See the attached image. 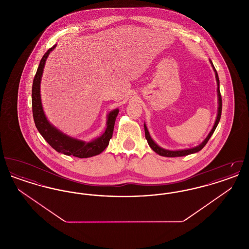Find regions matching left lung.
<instances>
[{
    "instance_id": "1",
    "label": "left lung",
    "mask_w": 249,
    "mask_h": 249,
    "mask_svg": "<svg viewBox=\"0 0 249 249\" xmlns=\"http://www.w3.org/2000/svg\"><path fill=\"white\" fill-rule=\"evenodd\" d=\"M211 64H212V67H213V71L215 73V79H216V83H217V97H218V110H217V116H216V119H215V122L213 124V129L211 130V131L209 132V134L207 135V137L204 139V141L201 142V144L193 147V148H189V149H183V150H168V149H164L160 146H159L156 142L153 141V139L151 138L150 134H149V131L146 128V125L143 124V127H144V134H145V139L147 140V142L149 144V146L154 150L155 152L157 154L160 155V156H163V157H169V158H174V157H183V156H187V155L193 154V153H196V152H199L200 150H201L204 145L207 143V142L209 141L210 137L212 136V134L213 133V131L215 130V128L217 127V124L220 120V117H221V111H222V99H221V94H220V90H219V78H218V74L215 71L214 67H213V64L212 63V61L210 60Z\"/></svg>"
}]
</instances>
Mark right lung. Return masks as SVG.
Segmentation results:
<instances>
[{
	"label": "right lung",
	"mask_w": 249,
	"mask_h": 249,
	"mask_svg": "<svg viewBox=\"0 0 249 249\" xmlns=\"http://www.w3.org/2000/svg\"><path fill=\"white\" fill-rule=\"evenodd\" d=\"M56 48V45L49 48L45 53L41 61L39 63L38 69L36 71V76L33 83L32 89V102H33V115L36 123V128L44 139L59 153L73 156L76 158H89L102 153L108 145L110 139L113 135V130L115 126V121L119 114V109L111 111L107 115V129L105 132L98 138L90 142H85L75 138L70 137L60 130L54 127L48 121L41 102L40 94V84L43 75V71L45 67L46 60L48 59L49 53Z\"/></svg>",
	"instance_id": "obj_1"
}]
</instances>
